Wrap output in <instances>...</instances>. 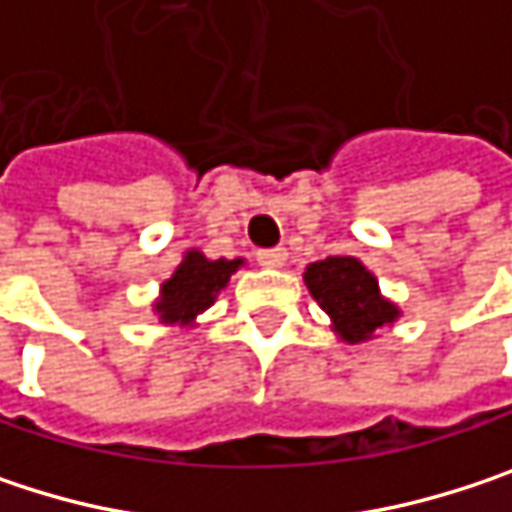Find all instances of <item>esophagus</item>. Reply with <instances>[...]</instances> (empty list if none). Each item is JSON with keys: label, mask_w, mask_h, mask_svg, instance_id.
<instances>
[{"label": "esophagus", "mask_w": 512, "mask_h": 512, "mask_svg": "<svg viewBox=\"0 0 512 512\" xmlns=\"http://www.w3.org/2000/svg\"><path fill=\"white\" fill-rule=\"evenodd\" d=\"M257 263L266 269H281L287 263V252L284 249H263V252H257Z\"/></svg>", "instance_id": "obj_1"}]
</instances>
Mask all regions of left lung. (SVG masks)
Returning a JSON list of instances; mask_svg holds the SVG:
<instances>
[{
  "instance_id": "1",
  "label": "left lung",
  "mask_w": 512,
  "mask_h": 512,
  "mask_svg": "<svg viewBox=\"0 0 512 512\" xmlns=\"http://www.w3.org/2000/svg\"><path fill=\"white\" fill-rule=\"evenodd\" d=\"M302 278L344 344L379 338V332L391 329L403 314L397 302L382 296L379 278L358 257H326L308 263Z\"/></svg>"
}]
</instances>
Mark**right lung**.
<instances>
[{"label": "right lung", "instance_id": "obj_1", "mask_svg": "<svg viewBox=\"0 0 512 512\" xmlns=\"http://www.w3.org/2000/svg\"><path fill=\"white\" fill-rule=\"evenodd\" d=\"M246 266V257H210L198 249L183 252L174 272L159 284V296L151 302V311L162 326L171 329H192L198 317L213 308L219 293L228 287L231 275Z\"/></svg>", "mask_w": 512, "mask_h": 512}]
</instances>
